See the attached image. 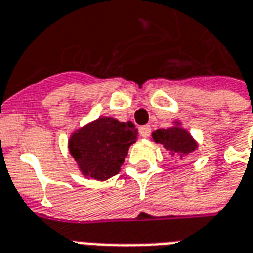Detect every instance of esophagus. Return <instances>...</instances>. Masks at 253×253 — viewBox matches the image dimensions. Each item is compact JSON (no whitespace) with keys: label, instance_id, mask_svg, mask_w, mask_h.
<instances>
[{"label":"esophagus","instance_id":"esophagus-1","mask_svg":"<svg viewBox=\"0 0 253 253\" xmlns=\"http://www.w3.org/2000/svg\"><path fill=\"white\" fill-rule=\"evenodd\" d=\"M139 132L141 134V137H149V134H151V126L149 125H143V126H140Z\"/></svg>","mask_w":253,"mask_h":253}]
</instances>
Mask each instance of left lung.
<instances>
[{
	"label": "left lung",
	"mask_w": 253,
	"mask_h": 253,
	"mask_svg": "<svg viewBox=\"0 0 253 253\" xmlns=\"http://www.w3.org/2000/svg\"><path fill=\"white\" fill-rule=\"evenodd\" d=\"M152 139L155 143H159L167 151H169L172 156H179L180 159L197 149L195 140L187 130L180 128L179 123L172 128L155 130L152 133Z\"/></svg>",
	"instance_id": "1"
}]
</instances>
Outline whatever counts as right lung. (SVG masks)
<instances>
[{
    "instance_id": "1",
    "label": "right lung",
    "mask_w": 253,
    "mask_h": 253,
    "mask_svg": "<svg viewBox=\"0 0 253 253\" xmlns=\"http://www.w3.org/2000/svg\"><path fill=\"white\" fill-rule=\"evenodd\" d=\"M136 139L137 129L130 121L99 117L71 134L68 149L84 176L106 180L119 174Z\"/></svg>"
}]
</instances>
